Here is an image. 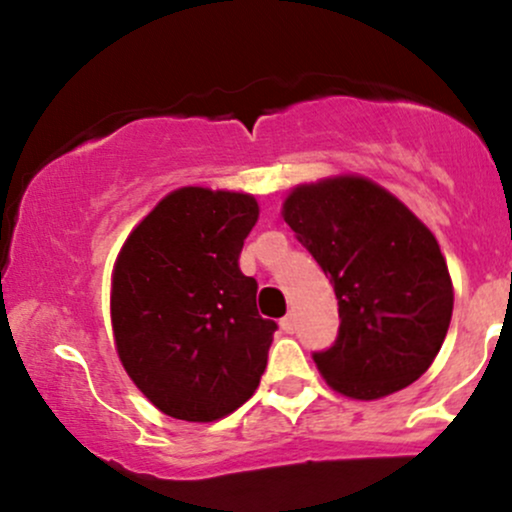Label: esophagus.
I'll use <instances>...</instances> for the list:
<instances>
[{"label": "esophagus", "mask_w": 512, "mask_h": 512, "mask_svg": "<svg viewBox=\"0 0 512 512\" xmlns=\"http://www.w3.org/2000/svg\"><path fill=\"white\" fill-rule=\"evenodd\" d=\"M281 325V330H284L286 334H293V330H296V320H293V315H286L284 320L279 322Z\"/></svg>", "instance_id": "obj_1"}]
</instances>
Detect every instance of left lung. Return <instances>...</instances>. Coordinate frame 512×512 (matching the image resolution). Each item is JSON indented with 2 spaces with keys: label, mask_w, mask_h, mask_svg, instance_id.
I'll list each match as a JSON object with an SVG mask.
<instances>
[{
  "label": "left lung",
  "mask_w": 512,
  "mask_h": 512,
  "mask_svg": "<svg viewBox=\"0 0 512 512\" xmlns=\"http://www.w3.org/2000/svg\"><path fill=\"white\" fill-rule=\"evenodd\" d=\"M281 216L337 296V342L313 356L325 383L370 402L419 380L443 346L455 303L431 228L363 175L296 185Z\"/></svg>",
  "instance_id": "8db88e82"
}]
</instances>
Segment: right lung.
<instances>
[{
    "label": "right lung",
    "mask_w": 512,
    "mask_h": 512,
    "mask_svg": "<svg viewBox=\"0 0 512 512\" xmlns=\"http://www.w3.org/2000/svg\"><path fill=\"white\" fill-rule=\"evenodd\" d=\"M260 219L248 192L178 187L122 243L110 322L122 368L173 419L219 421L255 395L276 325L238 267Z\"/></svg>",
    "instance_id": "obj_1"
}]
</instances>
